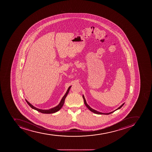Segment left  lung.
<instances>
[{"instance_id": "obj_1", "label": "left lung", "mask_w": 152, "mask_h": 152, "mask_svg": "<svg viewBox=\"0 0 152 152\" xmlns=\"http://www.w3.org/2000/svg\"><path fill=\"white\" fill-rule=\"evenodd\" d=\"M83 100H84V103H85V105H86V106L87 107V108L89 109V110L91 111L93 113H95V114H104V115H109L110 114H111V113H113L116 110H118V109H120L121 107H122V106L124 104H124H122L121 106H120L118 108V109H116V110H115V111H113L111 112H110L109 113H101V112H99L97 111L96 110H94V109H92L90 107V106H89L87 104H86V99H85V97H84V96L83 95Z\"/></svg>"}]
</instances>
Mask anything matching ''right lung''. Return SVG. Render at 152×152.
Segmentation results:
<instances>
[{"label": "right lung", "mask_w": 152, "mask_h": 152, "mask_svg": "<svg viewBox=\"0 0 152 152\" xmlns=\"http://www.w3.org/2000/svg\"><path fill=\"white\" fill-rule=\"evenodd\" d=\"M70 87H71V86H69V88L67 89V91L66 92L65 95L64 96L63 98L61 99L60 104H59L57 106L53 108L49 109V110H42V109H38V108H37L34 107L32 104H30V102H28L27 100H26V102H27V104H28V105H29L30 107H31V108H32V109H35V110H37V111L40 112L41 113H44V114H52V113H55V112L58 111L62 107V106H63L64 102H65V99H66V96L67 95V94H68L69 91Z\"/></svg>", "instance_id": "1"}]
</instances>
